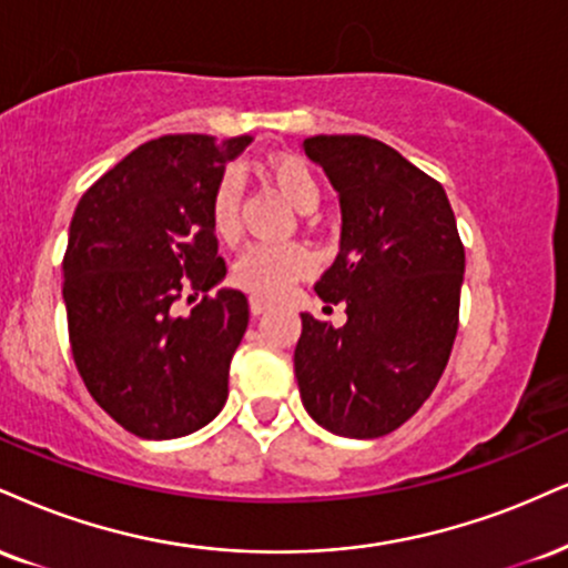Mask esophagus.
I'll use <instances>...</instances> for the list:
<instances>
[{
  "label": "esophagus",
  "mask_w": 568,
  "mask_h": 568,
  "mask_svg": "<svg viewBox=\"0 0 568 568\" xmlns=\"http://www.w3.org/2000/svg\"><path fill=\"white\" fill-rule=\"evenodd\" d=\"M266 310H272V304H270V302H266V298L251 296V312H254V314H264Z\"/></svg>",
  "instance_id": "1"
}]
</instances>
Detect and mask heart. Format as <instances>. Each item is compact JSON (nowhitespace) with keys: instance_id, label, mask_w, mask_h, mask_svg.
Wrapping results in <instances>:
<instances>
[{"instance_id":"obj_1","label":"heart","mask_w":568,"mask_h":568,"mask_svg":"<svg viewBox=\"0 0 568 568\" xmlns=\"http://www.w3.org/2000/svg\"><path fill=\"white\" fill-rule=\"evenodd\" d=\"M270 176L275 187L298 211H312L320 201V187L312 169L302 159H277L270 166ZM237 206H241V182L237 174H224L211 195V227L222 241H232L237 232ZM314 258L298 243H251L241 251L232 264V280L243 291L254 296L277 298L291 288L296 280L312 272Z\"/></svg>"}]
</instances>
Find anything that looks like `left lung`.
I'll return each instance as SVG.
<instances>
[{
  "label": "left lung",
  "mask_w": 568,
  "mask_h": 568,
  "mask_svg": "<svg viewBox=\"0 0 568 568\" xmlns=\"http://www.w3.org/2000/svg\"><path fill=\"white\" fill-rule=\"evenodd\" d=\"M302 148L338 193V256L314 291L344 302L346 323L302 312L293 371L320 426L375 439L413 418L439 384L466 251L442 184L394 148L362 134L306 136Z\"/></svg>",
  "instance_id": "left-lung-1"
}]
</instances>
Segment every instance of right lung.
<instances>
[{"instance_id": "obj_1", "label": "right lung", "mask_w": 568, "mask_h": 568, "mask_svg": "<svg viewBox=\"0 0 568 568\" xmlns=\"http://www.w3.org/2000/svg\"><path fill=\"white\" fill-rule=\"evenodd\" d=\"M251 142V134L150 140L73 211L63 258L73 359L94 402L142 439L193 434L227 402L248 298L219 288L184 317L174 302L227 275L209 206L227 163Z\"/></svg>"}]
</instances>
